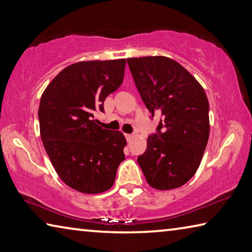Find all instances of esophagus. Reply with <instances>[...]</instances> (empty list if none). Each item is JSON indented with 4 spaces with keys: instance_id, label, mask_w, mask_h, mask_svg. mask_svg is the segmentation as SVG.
<instances>
[{
    "instance_id": "1",
    "label": "esophagus",
    "mask_w": 252,
    "mask_h": 252,
    "mask_svg": "<svg viewBox=\"0 0 252 252\" xmlns=\"http://www.w3.org/2000/svg\"><path fill=\"white\" fill-rule=\"evenodd\" d=\"M125 135H126V141H127V142L131 141L132 138H133V135H132V134H127V133H126Z\"/></svg>"
}]
</instances>
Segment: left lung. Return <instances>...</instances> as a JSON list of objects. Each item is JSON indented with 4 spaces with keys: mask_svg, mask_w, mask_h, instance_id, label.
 Segmentation results:
<instances>
[{
    "mask_svg": "<svg viewBox=\"0 0 252 252\" xmlns=\"http://www.w3.org/2000/svg\"><path fill=\"white\" fill-rule=\"evenodd\" d=\"M126 62L152 118L162 116L158 133L148 138L138 163L149 186L176 189L194 176L207 147L210 122L206 92L190 72L170 58H130Z\"/></svg>",
    "mask_w": 252,
    "mask_h": 252,
    "instance_id": "left-lung-1",
    "label": "left lung"
}]
</instances>
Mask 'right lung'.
Here are the masks:
<instances>
[{
	"instance_id": "add662e5",
	"label": "right lung",
	"mask_w": 252,
	"mask_h": 252,
	"mask_svg": "<svg viewBox=\"0 0 252 252\" xmlns=\"http://www.w3.org/2000/svg\"><path fill=\"white\" fill-rule=\"evenodd\" d=\"M126 60L82 61L63 69L45 88L39 106L40 134L51 163L67 187L81 193L109 190L125 160L120 131L93 120L106 96L120 87Z\"/></svg>"
}]
</instances>
